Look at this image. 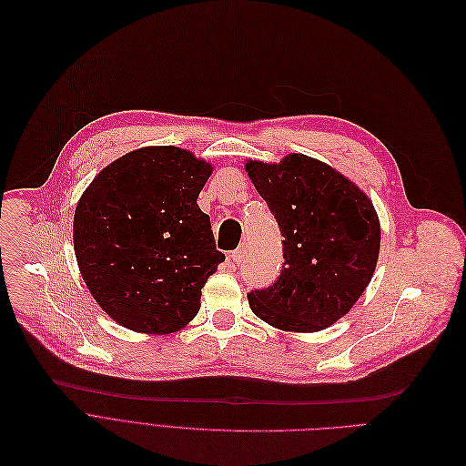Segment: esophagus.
<instances>
[{"label":"esophagus","mask_w":466,"mask_h":466,"mask_svg":"<svg viewBox=\"0 0 466 466\" xmlns=\"http://www.w3.org/2000/svg\"><path fill=\"white\" fill-rule=\"evenodd\" d=\"M245 256H247V248L242 247V248H237V250H233L229 258H231V261H233L235 265H240L242 261H245Z\"/></svg>","instance_id":"34e87169"}]
</instances>
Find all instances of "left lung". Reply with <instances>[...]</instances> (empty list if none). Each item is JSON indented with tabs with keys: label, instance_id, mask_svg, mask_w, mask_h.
Masks as SVG:
<instances>
[{
	"label": "left lung",
	"instance_id": "1",
	"mask_svg": "<svg viewBox=\"0 0 466 466\" xmlns=\"http://www.w3.org/2000/svg\"><path fill=\"white\" fill-rule=\"evenodd\" d=\"M254 187L275 216L284 265L248 294L256 317L286 331H319L359 301L380 258L381 229L370 198L331 167L301 153L279 165L248 161Z\"/></svg>",
	"mask_w": 466,
	"mask_h": 466
}]
</instances>
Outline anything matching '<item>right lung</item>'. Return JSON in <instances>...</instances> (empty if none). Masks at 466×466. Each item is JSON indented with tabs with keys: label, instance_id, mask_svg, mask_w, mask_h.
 Listing matches in <instances>:
<instances>
[{
	"label": "right lung",
	"instance_id": "right-lung-1",
	"mask_svg": "<svg viewBox=\"0 0 466 466\" xmlns=\"http://www.w3.org/2000/svg\"><path fill=\"white\" fill-rule=\"evenodd\" d=\"M212 167L174 146L130 151L81 195L74 248L88 290L121 326L170 334L201 309L226 256L197 197Z\"/></svg>",
	"mask_w": 466,
	"mask_h": 466
}]
</instances>
